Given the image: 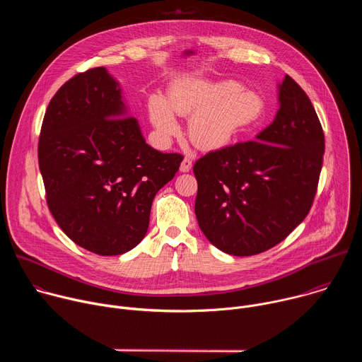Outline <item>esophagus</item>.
<instances>
[{"label":"esophagus","instance_id":"obj_1","mask_svg":"<svg viewBox=\"0 0 362 362\" xmlns=\"http://www.w3.org/2000/svg\"><path fill=\"white\" fill-rule=\"evenodd\" d=\"M190 169H192V159L190 158H185L183 160H182V163H180V172H190Z\"/></svg>","mask_w":362,"mask_h":362}]
</instances>
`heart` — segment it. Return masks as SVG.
<instances>
[{
    "instance_id": "1",
    "label": "heart",
    "mask_w": 362,
    "mask_h": 362,
    "mask_svg": "<svg viewBox=\"0 0 362 362\" xmlns=\"http://www.w3.org/2000/svg\"><path fill=\"white\" fill-rule=\"evenodd\" d=\"M264 98L232 80L208 81L186 78L173 86L168 100L160 94L148 98L151 123L165 137L179 130L175 115L186 117L192 143L202 150H216L230 144L239 134L257 123L264 115Z\"/></svg>"
}]
</instances>
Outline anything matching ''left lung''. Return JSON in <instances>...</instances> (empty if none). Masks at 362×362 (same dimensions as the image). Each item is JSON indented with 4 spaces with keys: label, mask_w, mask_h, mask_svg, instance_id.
I'll list each match as a JSON object with an SVG mask.
<instances>
[{
    "label": "left lung",
    "mask_w": 362,
    "mask_h": 362,
    "mask_svg": "<svg viewBox=\"0 0 362 362\" xmlns=\"http://www.w3.org/2000/svg\"><path fill=\"white\" fill-rule=\"evenodd\" d=\"M324 151L325 137L311 100L285 76L276 117L256 140L196 160L194 214L200 230L235 256L274 247L309 214Z\"/></svg>",
    "instance_id": "left-lung-1"
}]
</instances>
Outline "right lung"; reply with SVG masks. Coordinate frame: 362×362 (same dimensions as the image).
<instances>
[{"label": "right lung", "instance_id": "1", "mask_svg": "<svg viewBox=\"0 0 362 362\" xmlns=\"http://www.w3.org/2000/svg\"><path fill=\"white\" fill-rule=\"evenodd\" d=\"M182 160L144 141L105 67L70 78L45 110L38 166L48 209L74 243L93 253L122 255L141 242L153 199Z\"/></svg>", "mask_w": 362, "mask_h": 362}]
</instances>
